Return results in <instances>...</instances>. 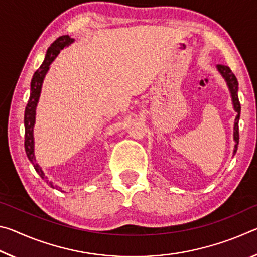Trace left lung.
I'll use <instances>...</instances> for the list:
<instances>
[{
	"instance_id": "left-lung-1",
	"label": "left lung",
	"mask_w": 257,
	"mask_h": 257,
	"mask_svg": "<svg viewBox=\"0 0 257 257\" xmlns=\"http://www.w3.org/2000/svg\"><path fill=\"white\" fill-rule=\"evenodd\" d=\"M217 70L220 71L221 75L223 76V78L227 81V84L229 86L230 92H231V96H232V102H233V106L234 110L238 112V115L236 116V120H234V132H233V138L234 142H236V145H234V151L233 154H236L237 149H238V143H239V125H238V121H239V116H240V103H239L238 99V80L234 73L231 71L228 66H224V64H217Z\"/></svg>"
}]
</instances>
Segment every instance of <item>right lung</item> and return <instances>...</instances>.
I'll list each match as a JSON object with an SVG mask.
<instances>
[{
	"instance_id": "1",
	"label": "right lung",
	"mask_w": 257,
	"mask_h": 257,
	"mask_svg": "<svg viewBox=\"0 0 257 257\" xmlns=\"http://www.w3.org/2000/svg\"><path fill=\"white\" fill-rule=\"evenodd\" d=\"M73 42L72 38L69 37V35H63L52 43L49 50L46 52L45 59L43 61L42 66L40 69L34 73L32 82H30V96L28 99L27 105L25 108V116H24V122H25V151L27 154V158L30 161V163L34 165L35 170L40 175L42 178H44L45 175L43 173L42 169L38 167L34 156V137H33V129L35 123V110H36V105L40 98L41 88H42V82L44 79L45 73L47 72L50 68V64L53 62V60L56 58V55L59 54V52L63 49V47L68 46ZM51 187H53L52 182H49ZM54 188V187H53Z\"/></svg>"
}]
</instances>
